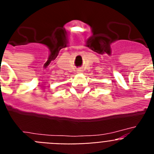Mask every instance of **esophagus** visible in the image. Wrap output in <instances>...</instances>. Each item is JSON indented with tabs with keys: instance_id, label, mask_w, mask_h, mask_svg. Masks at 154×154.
I'll return each instance as SVG.
<instances>
[{
	"instance_id": "esophagus-1",
	"label": "esophagus",
	"mask_w": 154,
	"mask_h": 154,
	"mask_svg": "<svg viewBox=\"0 0 154 154\" xmlns=\"http://www.w3.org/2000/svg\"><path fill=\"white\" fill-rule=\"evenodd\" d=\"M82 72H83V70H82L81 69H77V73H82Z\"/></svg>"
}]
</instances>
